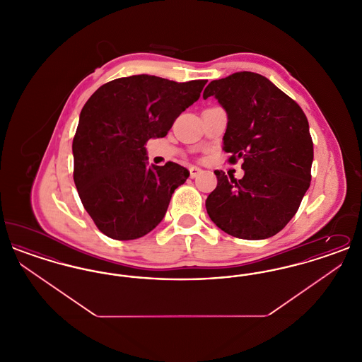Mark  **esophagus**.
<instances>
[{
	"label": "esophagus",
	"instance_id": "1",
	"mask_svg": "<svg viewBox=\"0 0 362 362\" xmlns=\"http://www.w3.org/2000/svg\"><path fill=\"white\" fill-rule=\"evenodd\" d=\"M201 173H202L201 168H198V167H189V176H191V177H197Z\"/></svg>",
	"mask_w": 362,
	"mask_h": 362
}]
</instances>
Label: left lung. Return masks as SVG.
I'll return each mask as SVG.
<instances>
[{
	"instance_id": "left-lung-1",
	"label": "left lung",
	"mask_w": 362,
	"mask_h": 362,
	"mask_svg": "<svg viewBox=\"0 0 362 362\" xmlns=\"http://www.w3.org/2000/svg\"><path fill=\"white\" fill-rule=\"evenodd\" d=\"M214 96L228 114L224 149L244 176L214 171L209 194L210 220L225 233L262 240L276 235L298 210L310 185L313 142L301 107L270 80L238 71L211 81L204 99Z\"/></svg>"
}]
</instances>
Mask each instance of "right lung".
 Listing matches in <instances>:
<instances>
[{"label": "right lung", "instance_id": "obj_1", "mask_svg": "<svg viewBox=\"0 0 362 362\" xmlns=\"http://www.w3.org/2000/svg\"><path fill=\"white\" fill-rule=\"evenodd\" d=\"M206 83L138 74L112 80L88 99L71 145L73 179L88 214L105 236L134 240L164 218L173 191L189 173L173 161L148 168L145 145L167 136Z\"/></svg>", "mask_w": 362, "mask_h": 362}]
</instances>
